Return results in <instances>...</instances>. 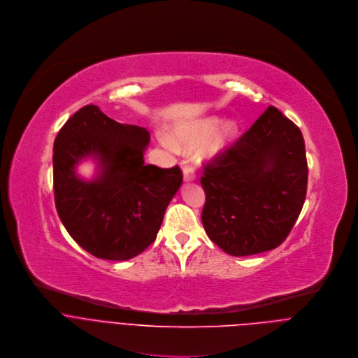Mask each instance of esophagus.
Here are the masks:
<instances>
[{"label":"esophagus","mask_w":358,"mask_h":358,"mask_svg":"<svg viewBox=\"0 0 358 358\" xmlns=\"http://www.w3.org/2000/svg\"><path fill=\"white\" fill-rule=\"evenodd\" d=\"M183 178L186 182H190V180H194L196 179V172H194V168L189 164H186L183 166Z\"/></svg>","instance_id":"1"}]
</instances>
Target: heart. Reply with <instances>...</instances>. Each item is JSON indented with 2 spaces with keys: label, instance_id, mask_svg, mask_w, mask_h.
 Listing matches in <instances>:
<instances>
[{
  "label": "heart",
  "instance_id": "obj_1",
  "mask_svg": "<svg viewBox=\"0 0 358 358\" xmlns=\"http://www.w3.org/2000/svg\"><path fill=\"white\" fill-rule=\"evenodd\" d=\"M222 124V120L217 117H210V118H204L192 124H185L176 128L175 134H176V145L180 148H193L204 139H207L208 136L219 128V125ZM236 132V127L233 124H224L217 134L207 142L204 145V152L208 155H213L219 152L220 150H223L227 142L231 139V136ZM161 141L164 144L169 148H173L175 144L168 138V136H161Z\"/></svg>",
  "mask_w": 358,
  "mask_h": 358
}]
</instances>
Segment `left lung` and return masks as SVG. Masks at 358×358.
I'll list each match as a JSON object with an SVG mask.
<instances>
[{
	"label": "left lung",
	"mask_w": 358,
	"mask_h": 358,
	"mask_svg": "<svg viewBox=\"0 0 358 358\" xmlns=\"http://www.w3.org/2000/svg\"><path fill=\"white\" fill-rule=\"evenodd\" d=\"M208 238L234 257L280 245L305 203L308 161L301 129L278 108L266 111L233 144L203 162Z\"/></svg>",
	"instance_id": "8db88e82"
}]
</instances>
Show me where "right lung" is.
Here are the masks:
<instances>
[{
    "label": "right lung",
    "instance_id": "add662e5",
    "mask_svg": "<svg viewBox=\"0 0 358 358\" xmlns=\"http://www.w3.org/2000/svg\"><path fill=\"white\" fill-rule=\"evenodd\" d=\"M150 132L120 124L97 106L71 115L53 145V190L59 217L82 248L97 258L125 261L157 238L165 210L183 180L182 169L144 164ZM101 158L103 173L83 182L74 165Z\"/></svg>",
    "mask_w": 358,
    "mask_h": 358
}]
</instances>
